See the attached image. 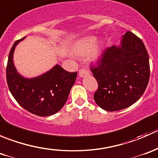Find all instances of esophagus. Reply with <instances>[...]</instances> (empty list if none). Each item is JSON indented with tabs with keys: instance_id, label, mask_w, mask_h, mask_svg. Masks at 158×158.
<instances>
[{
	"instance_id": "obj_1",
	"label": "esophagus",
	"mask_w": 158,
	"mask_h": 158,
	"mask_svg": "<svg viewBox=\"0 0 158 158\" xmlns=\"http://www.w3.org/2000/svg\"><path fill=\"white\" fill-rule=\"evenodd\" d=\"M89 74V72L88 70L83 69V68H82V69H79V75L80 77H85V76H88Z\"/></svg>"
}]
</instances>
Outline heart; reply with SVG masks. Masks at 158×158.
<instances>
[{"instance_id": "1", "label": "heart", "mask_w": 158, "mask_h": 158, "mask_svg": "<svg viewBox=\"0 0 158 158\" xmlns=\"http://www.w3.org/2000/svg\"><path fill=\"white\" fill-rule=\"evenodd\" d=\"M94 37H85L79 40L73 49V53L77 56H85L89 53L91 57L96 58L99 54V46L95 44Z\"/></svg>"}]
</instances>
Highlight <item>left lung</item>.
Returning <instances> with one entry per match:
<instances>
[{
	"mask_svg": "<svg viewBox=\"0 0 158 158\" xmlns=\"http://www.w3.org/2000/svg\"><path fill=\"white\" fill-rule=\"evenodd\" d=\"M98 82L94 99L108 111L128 108L144 94L150 78L149 57L143 41L125 33L121 47L105 49L90 67Z\"/></svg>",
	"mask_w": 158,
	"mask_h": 158,
	"instance_id": "obj_1",
	"label": "left lung"
}]
</instances>
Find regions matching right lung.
I'll list each match as a JSON object with an SVG mask.
<instances>
[{"instance_id": "add662e5", "label": "right lung", "mask_w": 158, "mask_h": 158, "mask_svg": "<svg viewBox=\"0 0 158 158\" xmlns=\"http://www.w3.org/2000/svg\"><path fill=\"white\" fill-rule=\"evenodd\" d=\"M25 37L15 41L8 56L7 82L11 94L21 107L38 116H49L58 112L65 103L77 76L56 65L47 73L33 79L20 76L14 67L13 55L16 46Z\"/></svg>"}]
</instances>
